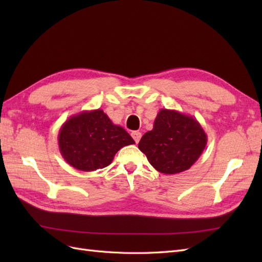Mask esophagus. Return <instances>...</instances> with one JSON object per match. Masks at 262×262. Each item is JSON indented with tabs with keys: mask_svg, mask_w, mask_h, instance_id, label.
I'll return each instance as SVG.
<instances>
[{
	"mask_svg": "<svg viewBox=\"0 0 262 262\" xmlns=\"http://www.w3.org/2000/svg\"><path fill=\"white\" fill-rule=\"evenodd\" d=\"M131 136H132L133 140L136 141V143H139L140 140H141V137H142V133L139 132V131H133V132L131 133Z\"/></svg>",
	"mask_w": 262,
	"mask_h": 262,
	"instance_id": "34e87169",
	"label": "esophagus"
}]
</instances>
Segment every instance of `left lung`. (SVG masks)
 <instances>
[{"label":"left lung","mask_w":262,"mask_h":262,"mask_svg":"<svg viewBox=\"0 0 262 262\" xmlns=\"http://www.w3.org/2000/svg\"><path fill=\"white\" fill-rule=\"evenodd\" d=\"M207 142V134L196 119L164 108L158 112L153 129L142 137L139 148L157 171L172 175L191 167Z\"/></svg>","instance_id":"8db88e82"}]
</instances>
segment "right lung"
Wrapping results in <instances>:
<instances>
[{
  "label": "right lung",
  "instance_id": "right-lung-1",
  "mask_svg": "<svg viewBox=\"0 0 262 262\" xmlns=\"http://www.w3.org/2000/svg\"><path fill=\"white\" fill-rule=\"evenodd\" d=\"M64 161L82 171H93L112 164L116 153L136 142L122 126L114 124L101 109L82 112L62 124L58 136Z\"/></svg>",
  "mask_w": 262,
  "mask_h": 262
}]
</instances>
